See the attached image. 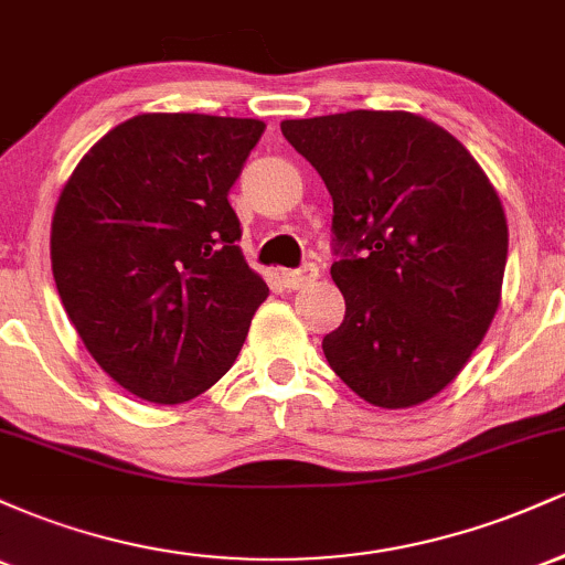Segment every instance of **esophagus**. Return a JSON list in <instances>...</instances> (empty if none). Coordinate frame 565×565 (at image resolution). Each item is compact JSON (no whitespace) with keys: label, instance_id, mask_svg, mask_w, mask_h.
Returning <instances> with one entry per match:
<instances>
[{"label":"esophagus","instance_id":"1","mask_svg":"<svg viewBox=\"0 0 565 565\" xmlns=\"http://www.w3.org/2000/svg\"><path fill=\"white\" fill-rule=\"evenodd\" d=\"M281 278L289 289H305V287H310L316 278H319V268H316V265H305V268L287 270Z\"/></svg>","mask_w":565,"mask_h":565}]
</instances>
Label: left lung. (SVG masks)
<instances>
[{
    "instance_id": "obj_1",
    "label": "left lung",
    "mask_w": 565,
    "mask_h": 565,
    "mask_svg": "<svg viewBox=\"0 0 565 565\" xmlns=\"http://www.w3.org/2000/svg\"><path fill=\"white\" fill-rule=\"evenodd\" d=\"M334 201L345 319L321 348L355 395L412 408L457 380L502 300L508 217L472 153L408 111L281 121Z\"/></svg>"
}]
</instances>
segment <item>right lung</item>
I'll return each instance as SVG.
<instances>
[{
  "label": "right lung",
  "mask_w": 565,
  "mask_h": 565,
  "mask_svg": "<svg viewBox=\"0 0 565 565\" xmlns=\"http://www.w3.org/2000/svg\"><path fill=\"white\" fill-rule=\"evenodd\" d=\"M263 132L260 119L132 116L57 196V295L97 366L142 401L174 406L210 391L268 297L228 204Z\"/></svg>",
  "instance_id": "obj_1"
}]
</instances>
